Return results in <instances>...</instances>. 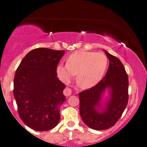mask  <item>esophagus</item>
I'll use <instances>...</instances> for the list:
<instances>
[{
	"instance_id": "obj_1",
	"label": "esophagus",
	"mask_w": 147,
	"mask_h": 147,
	"mask_svg": "<svg viewBox=\"0 0 147 147\" xmlns=\"http://www.w3.org/2000/svg\"><path fill=\"white\" fill-rule=\"evenodd\" d=\"M71 93H72L71 89L69 88V87H66V88L64 89V90H63V94H64V96H71Z\"/></svg>"
}]
</instances>
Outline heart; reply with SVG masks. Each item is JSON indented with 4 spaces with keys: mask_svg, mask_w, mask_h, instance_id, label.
Masks as SVG:
<instances>
[{
    "mask_svg": "<svg viewBox=\"0 0 147 147\" xmlns=\"http://www.w3.org/2000/svg\"><path fill=\"white\" fill-rule=\"evenodd\" d=\"M107 66V58L103 53L78 51L69 56L66 65H57V73L64 82H69L77 75V84L87 89L99 83Z\"/></svg>",
    "mask_w": 147,
    "mask_h": 147,
    "instance_id": "b5f03b06",
    "label": "heart"
}]
</instances>
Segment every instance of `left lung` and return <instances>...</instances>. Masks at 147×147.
Segmentation results:
<instances>
[{
    "label": "left lung",
    "instance_id": "left-lung-1",
    "mask_svg": "<svg viewBox=\"0 0 147 147\" xmlns=\"http://www.w3.org/2000/svg\"><path fill=\"white\" fill-rule=\"evenodd\" d=\"M104 51L110 61L105 77L91 88L78 94L81 118L88 127L96 130L107 129L115 125L129 98V81L123 64L118 58ZM107 88L110 90L111 98L103 108L100 102Z\"/></svg>",
    "mask_w": 147,
    "mask_h": 147
}]
</instances>
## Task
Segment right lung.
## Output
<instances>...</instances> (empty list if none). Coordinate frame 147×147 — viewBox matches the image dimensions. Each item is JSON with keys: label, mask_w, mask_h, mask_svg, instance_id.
Masks as SVG:
<instances>
[{"label": "right lung", "mask_w": 147, "mask_h": 147, "mask_svg": "<svg viewBox=\"0 0 147 147\" xmlns=\"http://www.w3.org/2000/svg\"><path fill=\"white\" fill-rule=\"evenodd\" d=\"M65 51L37 48L22 60L14 77L13 94L20 117L35 131L55 127L66 86L57 78V66Z\"/></svg>", "instance_id": "obj_1"}]
</instances>
